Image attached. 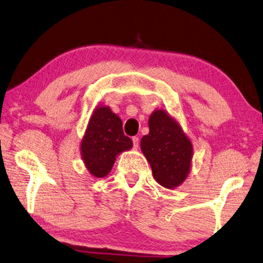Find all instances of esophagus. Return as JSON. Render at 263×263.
Segmentation results:
<instances>
[{
  "instance_id": "1",
  "label": "esophagus",
  "mask_w": 263,
  "mask_h": 263,
  "mask_svg": "<svg viewBox=\"0 0 263 263\" xmlns=\"http://www.w3.org/2000/svg\"><path fill=\"white\" fill-rule=\"evenodd\" d=\"M132 141H133V147L138 148V146H139V138H138V137H133Z\"/></svg>"
}]
</instances>
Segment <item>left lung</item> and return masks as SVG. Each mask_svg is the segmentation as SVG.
Here are the masks:
<instances>
[{
  "label": "left lung",
  "instance_id": "1",
  "mask_svg": "<svg viewBox=\"0 0 263 263\" xmlns=\"http://www.w3.org/2000/svg\"><path fill=\"white\" fill-rule=\"evenodd\" d=\"M149 133L140 141L141 151L151 165L153 177L161 186L173 189L190 172L192 144L176 120L165 111H154L148 119Z\"/></svg>",
  "mask_w": 263,
  "mask_h": 263
}]
</instances>
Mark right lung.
Wrapping results in <instances>:
<instances>
[{
  "label": "right lung",
  "mask_w": 263,
  "mask_h": 263,
  "mask_svg": "<svg viewBox=\"0 0 263 263\" xmlns=\"http://www.w3.org/2000/svg\"><path fill=\"white\" fill-rule=\"evenodd\" d=\"M131 147L132 140L124 135L119 117L110 107H97L81 145L89 172L97 178L105 177L114 166L117 154Z\"/></svg>",
  "instance_id": "obj_1"
}]
</instances>
